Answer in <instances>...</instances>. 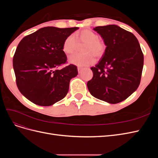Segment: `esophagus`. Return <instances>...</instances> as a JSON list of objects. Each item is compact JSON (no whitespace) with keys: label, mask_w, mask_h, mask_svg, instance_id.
I'll return each mask as SVG.
<instances>
[{"label":"esophagus","mask_w":158,"mask_h":158,"mask_svg":"<svg viewBox=\"0 0 158 158\" xmlns=\"http://www.w3.org/2000/svg\"><path fill=\"white\" fill-rule=\"evenodd\" d=\"M83 70V69L82 68H81V67H78V73L80 74V73H81V72H82V70Z\"/></svg>","instance_id":"esophagus-1"}]
</instances>
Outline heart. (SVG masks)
Returning <instances> with one entry per match:
<instances>
[{
    "mask_svg": "<svg viewBox=\"0 0 158 158\" xmlns=\"http://www.w3.org/2000/svg\"><path fill=\"white\" fill-rule=\"evenodd\" d=\"M80 44H85L82 50L84 53L74 54L69 59V63L76 66H84L92 64L95 61L93 56L96 58H101L106 50V43L99 39L96 33L84 30L66 37L63 43V51L66 55L72 54Z\"/></svg>",
    "mask_w": 158,
    "mask_h": 158,
    "instance_id": "obj_1",
    "label": "heart"
}]
</instances>
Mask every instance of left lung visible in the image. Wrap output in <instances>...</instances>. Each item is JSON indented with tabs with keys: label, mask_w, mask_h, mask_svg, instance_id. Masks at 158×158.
Segmentation results:
<instances>
[{
	"label": "left lung",
	"mask_w": 158,
	"mask_h": 158,
	"mask_svg": "<svg viewBox=\"0 0 158 158\" xmlns=\"http://www.w3.org/2000/svg\"><path fill=\"white\" fill-rule=\"evenodd\" d=\"M106 44L99 63L92 66L89 92L95 98L109 103H120L135 92L140 83L144 55L135 35L116 25L94 29Z\"/></svg>",
	"instance_id": "1"
}]
</instances>
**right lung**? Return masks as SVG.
I'll return each instance as SVG.
<instances>
[{"label":"right lung","instance_id":"add662e5","mask_svg":"<svg viewBox=\"0 0 158 158\" xmlns=\"http://www.w3.org/2000/svg\"><path fill=\"white\" fill-rule=\"evenodd\" d=\"M78 27H45L26 35L19 43L13 57L16 82L21 94L32 103L50 106L67 94L77 67L66 63L63 51L64 40Z\"/></svg>","mask_w":158,"mask_h":158}]
</instances>
